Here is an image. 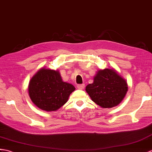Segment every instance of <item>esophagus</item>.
I'll list each match as a JSON object with an SVG mask.
<instances>
[{
  "label": "esophagus",
  "mask_w": 152,
  "mask_h": 152,
  "mask_svg": "<svg viewBox=\"0 0 152 152\" xmlns=\"http://www.w3.org/2000/svg\"><path fill=\"white\" fill-rule=\"evenodd\" d=\"M77 88L79 89V90H83L84 88H85V85L84 84H83V85H78L77 86Z\"/></svg>",
  "instance_id": "esophagus-1"
}]
</instances>
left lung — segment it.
<instances>
[{
	"label": "left lung",
	"mask_w": 152,
	"mask_h": 152,
	"mask_svg": "<svg viewBox=\"0 0 152 152\" xmlns=\"http://www.w3.org/2000/svg\"><path fill=\"white\" fill-rule=\"evenodd\" d=\"M128 90L126 79L114 69L97 71L94 82L86 86V91L94 103L101 107L113 108L119 104Z\"/></svg>",
	"instance_id": "1"
}]
</instances>
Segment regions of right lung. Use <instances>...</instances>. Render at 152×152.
<instances>
[{
	"instance_id": "right-lung-1",
	"label": "right lung",
	"mask_w": 152,
	"mask_h": 152,
	"mask_svg": "<svg viewBox=\"0 0 152 152\" xmlns=\"http://www.w3.org/2000/svg\"><path fill=\"white\" fill-rule=\"evenodd\" d=\"M75 88L64 82L58 70L42 67L28 84V94L33 103L47 112L56 111L63 106Z\"/></svg>"
}]
</instances>
